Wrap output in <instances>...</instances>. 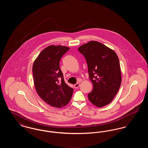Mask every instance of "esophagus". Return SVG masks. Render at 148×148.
<instances>
[{
    "label": "esophagus",
    "instance_id": "1",
    "mask_svg": "<svg viewBox=\"0 0 148 148\" xmlns=\"http://www.w3.org/2000/svg\"><path fill=\"white\" fill-rule=\"evenodd\" d=\"M79 86H80V84L79 83H77V84H75L74 85V87L75 89H77Z\"/></svg>",
    "mask_w": 148,
    "mask_h": 148
}]
</instances>
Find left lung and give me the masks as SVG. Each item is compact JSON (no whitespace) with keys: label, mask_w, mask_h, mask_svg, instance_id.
<instances>
[{"label":"left lung","mask_w":148,"mask_h":148,"mask_svg":"<svg viewBox=\"0 0 148 148\" xmlns=\"http://www.w3.org/2000/svg\"><path fill=\"white\" fill-rule=\"evenodd\" d=\"M88 64L93 89L89 101L99 108L109 104L119 89L121 82L119 60L116 53L105 45L90 41L79 47Z\"/></svg>","instance_id":"8db88e82"}]
</instances>
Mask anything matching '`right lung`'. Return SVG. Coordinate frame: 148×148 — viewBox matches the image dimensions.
Listing matches in <instances>:
<instances>
[{"label": "right lung", "mask_w": 148, "mask_h": 148, "mask_svg": "<svg viewBox=\"0 0 148 148\" xmlns=\"http://www.w3.org/2000/svg\"><path fill=\"white\" fill-rule=\"evenodd\" d=\"M69 47L53 45L42 50L33 65L35 89L39 96L50 106L62 108L70 101L73 88L66 84L59 62Z\"/></svg>", "instance_id": "1"}]
</instances>
